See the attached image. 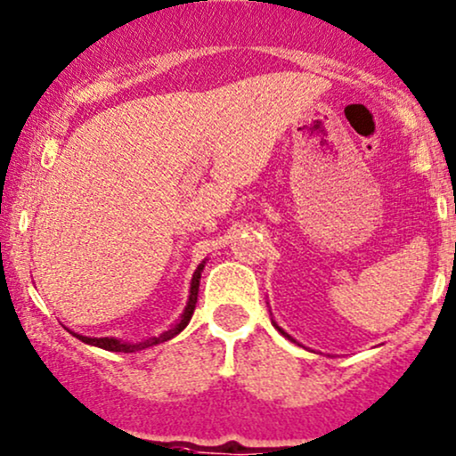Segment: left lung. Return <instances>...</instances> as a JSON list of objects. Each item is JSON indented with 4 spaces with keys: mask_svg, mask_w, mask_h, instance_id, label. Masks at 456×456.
<instances>
[{
    "mask_svg": "<svg viewBox=\"0 0 456 456\" xmlns=\"http://www.w3.org/2000/svg\"><path fill=\"white\" fill-rule=\"evenodd\" d=\"M273 324H274V329H277V331L283 335V338H288V339H289V342H297V339H294V338H292V335H288V333H285V331H283V329H281V327H279V324H277V322H273Z\"/></svg>",
    "mask_w": 456,
    "mask_h": 456,
    "instance_id": "8db88e82",
    "label": "left lung"
}]
</instances>
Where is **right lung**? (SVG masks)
<instances>
[{"instance_id":"1","label":"right lung","mask_w":456,"mask_h":456,"mask_svg":"<svg viewBox=\"0 0 456 456\" xmlns=\"http://www.w3.org/2000/svg\"><path fill=\"white\" fill-rule=\"evenodd\" d=\"M205 264H208V259H203V262L199 264L197 270H194L192 279H190V294H188L186 307H183V314L177 318V322L171 324V329H167L164 333H159L158 338L142 339V342H125V339H118V338H86V335L75 333V331H71V335H73V338L82 339L84 344H90V346H97V348H103V350H112V353H136V350H144L149 346H155V344L168 342V339H173L175 335L182 333L183 329L188 327L190 318H192L194 307H197L199 283H201V273H203Z\"/></svg>"}]
</instances>
